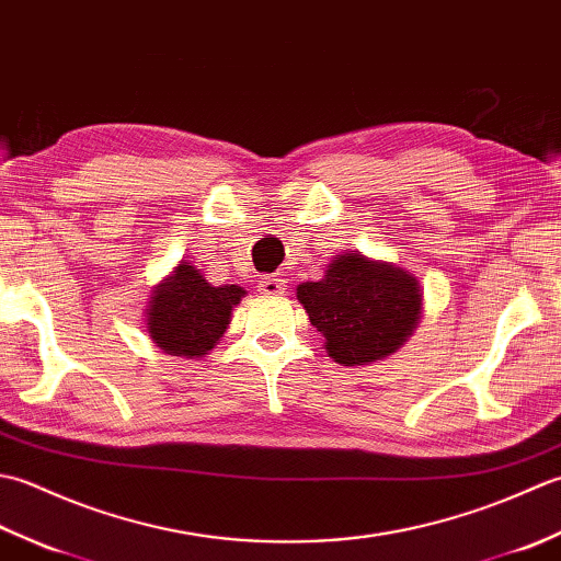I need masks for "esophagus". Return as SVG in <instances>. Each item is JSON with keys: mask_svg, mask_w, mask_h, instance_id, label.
Returning <instances> with one entry per match:
<instances>
[{"mask_svg": "<svg viewBox=\"0 0 561 561\" xmlns=\"http://www.w3.org/2000/svg\"><path fill=\"white\" fill-rule=\"evenodd\" d=\"M260 291L274 296V294H282L284 291V282L279 277H265L260 282Z\"/></svg>", "mask_w": 561, "mask_h": 561, "instance_id": "1", "label": "esophagus"}]
</instances>
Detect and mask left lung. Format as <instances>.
Listing matches in <instances>:
<instances>
[{"instance_id": "1", "label": "left lung", "mask_w": 561, "mask_h": 561, "mask_svg": "<svg viewBox=\"0 0 561 561\" xmlns=\"http://www.w3.org/2000/svg\"><path fill=\"white\" fill-rule=\"evenodd\" d=\"M311 325L337 364L383 359L412 335L422 313V289L412 274L350 250L328 265L320 282L296 289Z\"/></svg>"}]
</instances>
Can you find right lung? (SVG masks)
Wrapping results in <instances>:
<instances>
[{"label":"right lung","instance_id":"right-lung-1","mask_svg":"<svg viewBox=\"0 0 561 561\" xmlns=\"http://www.w3.org/2000/svg\"><path fill=\"white\" fill-rule=\"evenodd\" d=\"M243 294L238 284L211 287L190 262L178 265L173 277L157 287L149 301V337L163 352L197 359L219 342Z\"/></svg>","mask_w":561,"mask_h":561}]
</instances>
